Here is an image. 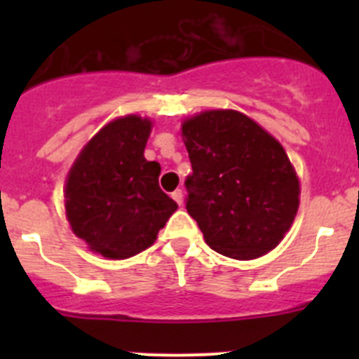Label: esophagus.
Listing matches in <instances>:
<instances>
[{
	"instance_id": "1",
	"label": "esophagus",
	"mask_w": 359,
	"mask_h": 359,
	"mask_svg": "<svg viewBox=\"0 0 359 359\" xmlns=\"http://www.w3.org/2000/svg\"><path fill=\"white\" fill-rule=\"evenodd\" d=\"M172 198L173 200H175L177 203H179V205H182V200H184V193H182V189H175L172 193Z\"/></svg>"
}]
</instances>
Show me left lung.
Masks as SVG:
<instances>
[{"label": "left lung", "mask_w": 359, "mask_h": 359, "mask_svg": "<svg viewBox=\"0 0 359 359\" xmlns=\"http://www.w3.org/2000/svg\"><path fill=\"white\" fill-rule=\"evenodd\" d=\"M193 173L186 208L206 245L250 260L280 245L299 210V177L283 146L243 112L203 111L182 123Z\"/></svg>", "instance_id": "1"}]
</instances>
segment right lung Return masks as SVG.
<instances>
[{
    "mask_svg": "<svg viewBox=\"0 0 359 359\" xmlns=\"http://www.w3.org/2000/svg\"><path fill=\"white\" fill-rule=\"evenodd\" d=\"M151 128L153 121L137 114L107 123L67 173L64 203L72 233L106 259L149 248L177 210L158 184L159 163L144 158Z\"/></svg>",
    "mask_w": 359,
    "mask_h": 359,
    "instance_id": "obj_1",
    "label": "right lung"
}]
</instances>
